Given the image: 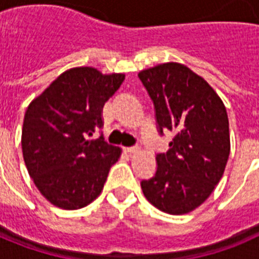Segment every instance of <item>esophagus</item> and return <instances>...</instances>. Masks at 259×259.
<instances>
[{
  "instance_id": "1",
  "label": "esophagus",
  "mask_w": 259,
  "mask_h": 259,
  "mask_svg": "<svg viewBox=\"0 0 259 259\" xmlns=\"http://www.w3.org/2000/svg\"><path fill=\"white\" fill-rule=\"evenodd\" d=\"M124 152L128 154H135V153L139 152V148L137 146H131V148H124Z\"/></svg>"
}]
</instances>
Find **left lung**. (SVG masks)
Returning <instances> with one entry per match:
<instances>
[{
    "label": "left lung",
    "instance_id": "1",
    "mask_svg": "<svg viewBox=\"0 0 259 259\" xmlns=\"http://www.w3.org/2000/svg\"><path fill=\"white\" fill-rule=\"evenodd\" d=\"M154 102L159 132L175 134L157 154V171L141 182L146 200L161 211L188 214L209 198L231 150L227 110L206 80L187 66L167 62L139 72Z\"/></svg>",
    "mask_w": 259,
    "mask_h": 259
}]
</instances>
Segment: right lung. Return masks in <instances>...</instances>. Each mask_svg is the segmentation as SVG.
I'll use <instances>...</instances> for the list:
<instances>
[{
	"label": "right lung",
	"instance_id": "add662e5",
	"mask_svg": "<svg viewBox=\"0 0 259 259\" xmlns=\"http://www.w3.org/2000/svg\"><path fill=\"white\" fill-rule=\"evenodd\" d=\"M124 77L102 74L95 67L70 68L27 107L23 158L40 193L54 206L81 209L101 193L122 149L102 136L96 140L87 137L104 127L105 102Z\"/></svg>",
	"mask_w": 259,
	"mask_h": 259
}]
</instances>
